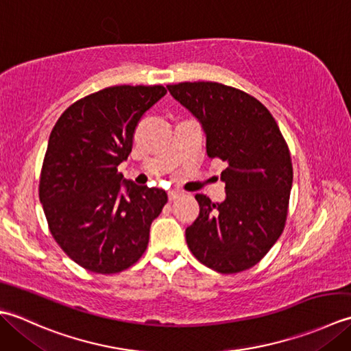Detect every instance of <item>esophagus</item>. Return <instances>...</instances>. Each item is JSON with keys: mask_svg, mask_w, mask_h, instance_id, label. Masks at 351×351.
Wrapping results in <instances>:
<instances>
[{"mask_svg": "<svg viewBox=\"0 0 351 351\" xmlns=\"http://www.w3.org/2000/svg\"><path fill=\"white\" fill-rule=\"evenodd\" d=\"M180 195H182V192H180V191H177V189H171V191L168 192V198H169V202H174V199L180 198Z\"/></svg>", "mask_w": 351, "mask_h": 351, "instance_id": "esophagus-1", "label": "esophagus"}]
</instances>
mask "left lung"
Returning <instances> with one entry per match:
<instances>
[{"label":"left lung","mask_w":351,"mask_h":351,"mask_svg":"<svg viewBox=\"0 0 351 351\" xmlns=\"http://www.w3.org/2000/svg\"><path fill=\"white\" fill-rule=\"evenodd\" d=\"M206 132V152L224 162L226 199L197 194L199 215L186 228L191 253L213 271L236 274L263 259L288 217L292 160L276 119L259 99L217 82L168 84Z\"/></svg>","instance_id":"obj_1"}]
</instances>
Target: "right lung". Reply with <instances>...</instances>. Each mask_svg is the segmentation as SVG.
Instances as JSON below:
<instances>
[{"instance_id":"1","label":"right lung","mask_w":351,"mask_h":351,"mask_svg":"<svg viewBox=\"0 0 351 351\" xmlns=\"http://www.w3.org/2000/svg\"><path fill=\"white\" fill-rule=\"evenodd\" d=\"M165 94L162 84L110 86L71 104L49 134L39 199L54 241L92 273L117 274L138 262L168 202L163 189L118 174L141 117Z\"/></svg>"}]
</instances>
